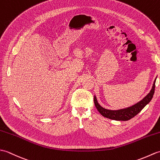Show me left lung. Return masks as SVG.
Instances as JSON below:
<instances>
[{
  "mask_svg": "<svg viewBox=\"0 0 160 160\" xmlns=\"http://www.w3.org/2000/svg\"><path fill=\"white\" fill-rule=\"evenodd\" d=\"M155 81L156 79L154 81L153 84H152V89L151 90L150 93H149L144 99H142L140 102H139L138 103L135 104L133 106H132L131 107L117 111L108 110L106 109V108L102 107L100 105L98 104L96 96H94L95 105H96V107L97 108L98 111H99V113L105 118H109L114 120L127 121L135 117L136 115H138L142 109H143L146 105L150 102V101L152 100L155 92Z\"/></svg>",
  "mask_w": 160,
  "mask_h": 160,
  "instance_id": "left-lung-1",
  "label": "left lung"
}]
</instances>
